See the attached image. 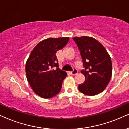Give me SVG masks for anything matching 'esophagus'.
<instances>
[{"instance_id":"obj_1","label":"esophagus","mask_w":129,"mask_h":129,"mask_svg":"<svg viewBox=\"0 0 129 129\" xmlns=\"http://www.w3.org/2000/svg\"><path fill=\"white\" fill-rule=\"evenodd\" d=\"M78 73V70L77 69H75V68H74V69H73V71L72 72H71V74L72 75H76Z\"/></svg>"}]
</instances>
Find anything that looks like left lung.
Wrapping results in <instances>:
<instances>
[{
    "instance_id": "obj_1",
    "label": "left lung",
    "mask_w": 129,
    "mask_h": 129,
    "mask_svg": "<svg viewBox=\"0 0 129 129\" xmlns=\"http://www.w3.org/2000/svg\"><path fill=\"white\" fill-rule=\"evenodd\" d=\"M83 62L81 72L85 80L78 85L79 91L87 96L102 92L112 76V62L105 47L94 38L88 36L75 37Z\"/></svg>"
}]
</instances>
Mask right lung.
<instances>
[{
	"mask_svg": "<svg viewBox=\"0 0 129 129\" xmlns=\"http://www.w3.org/2000/svg\"><path fill=\"white\" fill-rule=\"evenodd\" d=\"M68 37L48 38L33 49L26 64L27 81L33 91L42 98H51L60 91L67 74L58 68L56 52L69 41Z\"/></svg>",
	"mask_w": 129,
	"mask_h": 129,
	"instance_id": "obj_1",
	"label": "right lung"
}]
</instances>
